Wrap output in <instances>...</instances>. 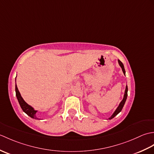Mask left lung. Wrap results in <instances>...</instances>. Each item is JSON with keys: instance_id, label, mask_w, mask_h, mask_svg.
Masks as SVG:
<instances>
[{"instance_id": "obj_1", "label": "left lung", "mask_w": 154, "mask_h": 154, "mask_svg": "<svg viewBox=\"0 0 154 154\" xmlns=\"http://www.w3.org/2000/svg\"><path fill=\"white\" fill-rule=\"evenodd\" d=\"M118 61H119V65H120V66L121 67V68H122V71H123L124 74L125 75L126 71H125V69H124V65H123V63H122V62H121L119 60H118ZM127 96H128V87H127V85H126V89H125V92H124V94L123 99H122V101H121L120 103L119 104V106L117 107V109H116V110L114 111V112L112 114V116H111L109 118V120L113 119V118H114V116H116L117 115V114H119V113L120 112L121 110H122V108H123V106H124V104H125Z\"/></svg>"}]
</instances>
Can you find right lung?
Returning <instances> with one entry per match:
<instances>
[{"label": "right lung", "instance_id": "1", "mask_svg": "<svg viewBox=\"0 0 154 154\" xmlns=\"http://www.w3.org/2000/svg\"><path fill=\"white\" fill-rule=\"evenodd\" d=\"M15 91H16V98H17L18 103L20 104V107L22 108V110L24 111L26 114H28L29 116L32 118V119H38V118H37L36 116H35V114H36L38 110H35L33 107H32L31 106L29 105V104H28L26 103L25 102L24 100L22 99L21 94H20V93L18 89L16 83V86H15Z\"/></svg>", "mask_w": 154, "mask_h": 154}]
</instances>
